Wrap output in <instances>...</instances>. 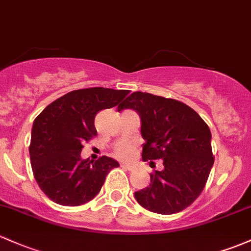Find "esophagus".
Returning a JSON list of instances; mask_svg holds the SVG:
<instances>
[{"instance_id":"obj_1","label":"esophagus","mask_w":251,"mask_h":251,"mask_svg":"<svg viewBox=\"0 0 251 251\" xmlns=\"http://www.w3.org/2000/svg\"><path fill=\"white\" fill-rule=\"evenodd\" d=\"M122 166L123 169H126V170H128V171H133L134 170V166H131V165H129V164H122Z\"/></svg>"}]
</instances>
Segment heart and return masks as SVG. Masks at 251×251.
Listing matches in <instances>:
<instances>
[{"instance_id": "heart-1", "label": "heart", "mask_w": 251, "mask_h": 251, "mask_svg": "<svg viewBox=\"0 0 251 251\" xmlns=\"http://www.w3.org/2000/svg\"><path fill=\"white\" fill-rule=\"evenodd\" d=\"M135 153V147L131 144H122L115 150V154L121 159H130Z\"/></svg>"}]
</instances>
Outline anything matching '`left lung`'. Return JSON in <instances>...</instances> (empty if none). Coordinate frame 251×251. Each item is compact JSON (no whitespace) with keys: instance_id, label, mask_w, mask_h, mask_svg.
Returning a JSON list of instances; mask_svg holds the SVG:
<instances>
[{"instance_id":"left-lung-1","label":"left lung","mask_w":251,"mask_h":251,"mask_svg":"<svg viewBox=\"0 0 251 251\" xmlns=\"http://www.w3.org/2000/svg\"><path fill=\"white\" fill-rule=\"evenodd\" d=\"M125 109L141 118L142 160L161 159L164 165L136 191V201L159 214L183 211L202 193L214 163L208 126L187 104L146 92L131 93L117 111Z\"/></svg>"}]
</instances>
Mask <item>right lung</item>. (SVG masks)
I'll return each mask as SVG.
<instances>
[{
  "label": "right lung",
  "mask_w": 251,
  "mask_h": 251,
  "mask_svg": "<svg viewBox=\"0 0 251 251\" xmlns=\"http://www.w3.org/2000/svg\"><path fill=\"white\" fill-rule=\"evenodd\" d=\"M128 90L104 87L72 91L48 105L32 126L29 158L43 193L62 206L91 201L103 187L107 174L120 166L103 155L82 160V144L97 135L94 118L126 98Z\"/></svg>",
  "instance_id": "right-lung-1"
}]
</instances>
